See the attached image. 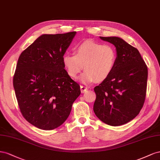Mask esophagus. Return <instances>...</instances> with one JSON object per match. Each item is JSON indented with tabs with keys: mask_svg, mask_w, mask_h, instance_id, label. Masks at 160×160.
Instances as JSON below:
<instances>
[{
	"mask_svg": "<svg viewBox=\"0 0 160 160\" xmlns=\"http://www.w3.org/2000/svg\"><path fill=\"white\" fill-rule=\"evenodd\" d=\"M88 90V88L86 87V86H80V90H81V92L82 93H84L85 92L86 90Z\"/></svg>",
	"mask_w": 160,
	"mask_h": 160,
	"instance_id": "esophagus-1",
	"label": "esophagus"
}]
</instances>
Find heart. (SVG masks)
I'll return each mask as SVG.
<instances>
[{
  "label": "heart",
  "mask_w": 160,
  "mask_h": 160,
  "mask_svg": "<svg viewBox=\"0 0 160 160\" xmlns=\"http://www.w3.org/2000/svg\"><path fill=\"white\" fill-rule=\"evenodd\" d=\"M62 61L72 78L76 79L84 68L80 80L90 84L96 80L102 82L111 75L115 66L117 52L112 45L86 41L77 45L74 54L63 55Z\"/></svg>",
  "instance_id": "obj_1"
}]
</instances>
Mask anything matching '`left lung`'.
I'll return each instance as SVG.
<instances>
[{"instance_id": "1", "label": "left lung", "mask_w": 160, "mask_h": 160, "mask_svg": "<svg viewBox=\"0 0 160 160\" xmlns=\"http://www.w3.org/2000/svg\"><path fill=\"white\" fill-rule=\"evenodd\" d=\"M115 45L117 61L107 78L94 90L93 110L104 123L119 126L138 115L145 102L148 67L138 49L118 37H100Z\"/></svg>"}]
</instances>
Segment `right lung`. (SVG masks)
<instances>
[{
  "label": "right lung",
  "mask_w": 160,
  "mask_h": 160,
  "mask_svg": "<svg viewBox=\"0 0 160 160\" xmlns=\"http://www.w3.org/2000/svg\"><path fill=\"white\" fill-rule=\"evenodd\" d=\"M76 31L44 34L22 52L13 77L22 115L31 125L52 130L69 117L80 85L64 69L62 58Z\"/></svg>",
  "instance_id": "add662e5"
}]
</instances>
